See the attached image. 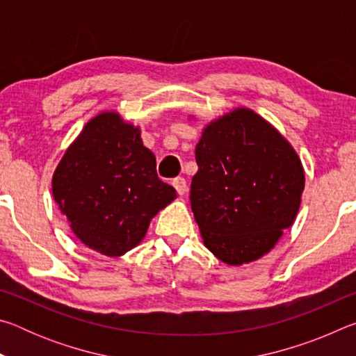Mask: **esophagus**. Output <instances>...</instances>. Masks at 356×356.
Returning <instances> with one entry per match:
<instances>
[{"mask_svg": "<svg viewBox=\"0 0 356 356\" xmlns=\"http://www.w3.org/2000/svg\"><path fill=\"white\" fill-rule=\"evenodd\" d=\"M172 185H174V188L177 190L179 195H185V191H186V180L184 177H176V179H174L172 180Z\"/></svg>", "mask_w": 356, "mask_h": 356, "instance_id": "34e87169", "label": "esophagus"}]
</instances>
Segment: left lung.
Here are the masks:
<instances>
[{
	"label": "left lung",
	"instance_id": "obj_1",
	"mask_svg": "<svg viewBox=\"0 0 356 356\" xmlns=\"http://www.w3.org/2000/svg\"><path fill=\"white\" fill-rule=\"evenodd\" d=\"M190 201L206 248L227 265L254 262L297 218L305 170L292 144L250 108L206 124Z\"/></svg>",
	"mask_w": 356,
	"mask_h": 356
}]
</instances>
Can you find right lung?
Listing matches in <instances>:
<instances>
[{
    "label": "right lung",
    "mask_w": 356,
    "mask_h": 356,
    "mask_svg": "<svg viewBox=\"0 0 356 356\" xmlns=\"http://www.w3.org/2000/svg\"><path fill=\"white\" fill-rule=\"evenodd\" d=\"M51 191L75 237L108 257L140 245L150 220L177 197L156 176L141 129L114 110L89 119L65 149Z\"/></svg>",
    "instance_id": "right-lung-1"
}]
</instances>
